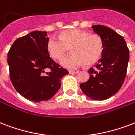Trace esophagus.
Masks as SVG:
<instances>
[{"label":"esophagus","mask_w":135,"mask_h":135,"mask_svg":"<svg viewBox=\"0 0 135 135\" xmlns=\"http://www.w3.org/2000/svg\"><path fill=\"white\" fill-rule=\"evenodd\" d=\"M79 72V71H78V70H75V71L70 70V71H69V74H78Z\"/></svg>","instance_id":"obj_1"}]
</instances>
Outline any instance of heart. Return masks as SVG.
Segmentation results:
<instances>
[{"mask_svg":"<svg viewBox=\"0 0 135 135\" xmlns=\"http://www.w3.org/2000/svg\"><path fill=\"white\" fill-rule=\"evenodd\" d=\"M71 48L73 54L61 61L66 68H77L86 64L95 63L103 51V42L97 34H89L81 30H69L59 35V38L52 37L47 43V50L54 59L60 60Z\"/></svg>","mask_w":135,"mask_h":135,"instance_id":"b5f03b06","label":"heart"}]
</instances>
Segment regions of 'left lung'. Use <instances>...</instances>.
Segmentation results:
<instances>
[{
	"mask_svg": "<svg viewBox=\"0 0 135 135\" xmlns=\"http://www.w3.org/2000/svg\"><path fill=\"white\" fill-rule=\"evenodd\" d=\"M92 28L103 42V51L95 67L88 70V81L81 84L80 88L90 99L103 100L116 94L123 84L129 49L124 38L112 29L100 25Z\"/></svg>",
	"mask_w": 135,
	"mask_h": 135,
	"instance_id": "left-lung-1",
	"label": "left lung"
}]
</instances>
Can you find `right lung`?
Here are the masks:
<instances>
[{
    "label": "right lung",
    "instance_id": "1",
    "mask_svg": "<svg viewBox=\"0 0 135 135\" xmlns=\"http://www.w3.org/2000/svg\"><path fill=\"white\" fill-rule=\"evenodd\" d=\"M45 31H33L15 40L8 54L10 81L25 98L40 103L52 98L68 74L50 57ZM50 69L49 72L45 71Z\"/></svg>",
    "mask_w": 135,
    "mask_h": 135
}]
</instances>
